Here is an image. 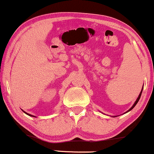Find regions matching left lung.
Instances as JSON below:
<instances>
[{
    "label": "left lung",
    "mask_w": 154,
    "mask_h": 154,
    "mask_svg": "<svg viewBox=\"0 0 154 154\" xmlns=\"http://www.w3.org/2000/svg\"><path fill=\"white\" fill-rule=\"evenodd\" d=\"M143 88H142V90H141L140 93V94H139V95H138V97H137V100H135V103H134V104H133V105H132V106L131 108H130V109H129V110H128V111H126V112H125V114H126V113H128V112H129V111H131V110H132V109H133V108L135 106H136V104H137V102H138V101H139L140 98L141 94H142V92H143ZM113 117H116V116H113Z\"/></svg>",
    "instance_id": "left-lung-1"
}]
</instances>
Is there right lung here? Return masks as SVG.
<instances>
[{"instance_id":"obj_1","label":"right lung","mask_w":154,"mask_h":154,"mask_svg":"<svg viewBox=\"0 0 154 154\" xmlns=\"http://www.w3.org/2000/svg\"><path fill=\"white\" fill-rule=\"evenodd\" d=\"M23 111V110H22ZM24 113H25L26 114H27V115H29V116H32V117H36V116H33V115H32V114H28V113H26V112H25V111H24Z\"/></svg>"}]
</instances>
